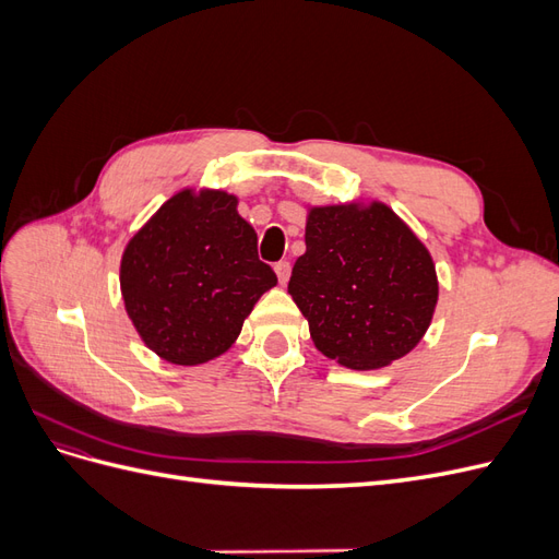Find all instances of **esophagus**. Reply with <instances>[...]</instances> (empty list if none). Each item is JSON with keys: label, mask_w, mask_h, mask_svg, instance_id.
Masks as SVG:
<instances>
[{"label": "esophagus", "mask_w": 559, "mask_h": 559, "mask_svg": "<svg viewBox=\"0 0 559 559\" xmlns=\"http://www.w3.org/2000/svg\"><path fill=\"white\" fill-rule=\"evenodd\" d=\"M275 273H277L280 284H286V282H289V277H292V263L289 261L275 263Z\"/></svg>", "instance_id": "34e87169"}]
</instances>
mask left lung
Instances as JSON below:
<instances>
[{
    "label": "left lung",
    "instance_id": "8db88e82",
    "mask_svg": "<svg viewBox=\"0 0 559 559\" xmlns=\"http://www.w3.org/2000/svg\"><path fill=\"white\" fill-rule=\"evenodd\" d=\"M289 294L314 347L354 370L405 357L438 302L429 249L384 202L310 207Z\"/></svg>",
    "mask_w": 559,
    "mask_h": 559
}]
</instances>
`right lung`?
<instances>
[{
    "mask_svg": "<svg viewBox=\"0 0 559 559\" xmlns=\"http://www.w3.org/2000/svg\"><path fill=\"white\" fill-rule=\"evenodd\" d=\"M257 230L226 191L183 189L132 235L121 294L144 345L177 366L224 354L257 300L277 284Z\"/></svg>",
    "mask_w": 559,
    "mask_h": 559,
    "instance_id": "right-lung-1",
    "label": "right lung"
}]
</instances>
